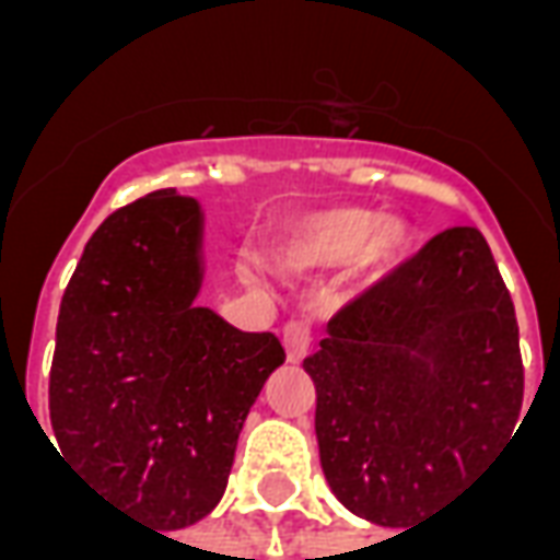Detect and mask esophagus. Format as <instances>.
<instances>
[{"mask_svg":"<svg viewBox=\"0 0 560 560\" xmlns=\"http://www.w3.org/2000/svg\"><path fill=\"white\" fill-rule=\"evenodd\" d=\"M281 341H284V351H288V360L291 363H300L308 348H312V327L308 320H288L284 329H281Z\"/></svg>","mask_w":560,"mask_h":560,"instance_id":"obj_1","label":"esophagus"}]
</instances>
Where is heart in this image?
Masks as SVG:
<instances>
[{"label":"heart","mask_w":560,"mask_h":560,"mask_svg":"<svg viewBox=\"0 0 560 560\" xmlns=\"http://www.w3.org/2000/svg\"><path fill=\"white\" fill-rule=\"evenodd\" d=\"M411 231L405 221L377 219L372 209L363 207H336L305 219L281 257L291 267H320L348 260L360 250L357 257L365 269H384L405 255Z\"/></svg>","instance_id":"obj_1"}]
</instances>
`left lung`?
<instances>
[{
  "label": "left lung",
  "mask_w": 560,
  "mask_h": 560,
  "mask_svg": "<svg viewBox=\"0 0 560 560\" xmlns=\"http://www.w3.org/2000/svg\"><path fill=\"white\" fill-rule=\"evenodd\" d=\"M303 369L332 494L411 530L477 477L522 411L516 308L482 233L432 236L329 317Z\"/></svg>",
  "instance_id": "obj_1"
}]
</instances>
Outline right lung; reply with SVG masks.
<instances>
[{
	"label": "right lung",
	"instance_id": "1",
	"mask_svg": "<svg viewBox=\"0 0 560 560\" xmlns=\"http://www.w3.org/2000/svg\"><path fill=\"white\" fill-rule=\"evenodd\" d=\"M200 207L161 188L98 224L68 281L50 365L59 453L143 525L219 504L245 413L284 348L195 305Z\"/></svg>",
	"mask_w": 560,
	"mask_h": 560
}]
</instances>
